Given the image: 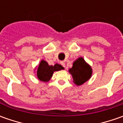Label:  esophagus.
Masks as SVG:
<instances>
[{"instance_id":"esophagus-1","label":"esophagus","mask_w":123,"mask_h":123,"mask_svg":"<svg viewBox=\"0 0 123 123\" xmlns=\"http://www.w3.org/2000/svg\"><path fill=\"white\" fill-rule=\"evenodd\" d=\"M60 63H61V64H62L64 67H66V64H65V62H61Z\"/></svg>"}]
</instances>
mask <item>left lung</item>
Here are the masks:
<instances>
[{"mask_svg": "<svg viewBox=\"0 0 123 123\" xmlns=\"http://www.w3.org/2000/svg\"><path fill=\"white\" fill-rule=\"evenodd\" d=\"M73 79V82L77 86H81L91 78L92 69L82 57H79L73 64V67L68 70Z\"/></svg>", "mask_w": 123, "mask_h": 123, "instance_id": "obj_1", "label": "left lung"}]
</instances>
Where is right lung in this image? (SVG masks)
<instances>
[{
	"instance_id": "right-lung-1",
	"label": "right lung",
	"mask_w": 123,
	"mask_h": 123,
	"mask_svg": "<svg viewBox=\"0 0 123 123\" xmlns=\"http://www.w3.org/2000/svg\"><path fill=\"white\" fill-rule=\"evenodd\" d=\"M64 69V67L60 64H55L54 66H50L46 61L42 59L37 67V76L41 81L48 82L51 79L54 72Z\"/></svg>"
}]
</instances>
